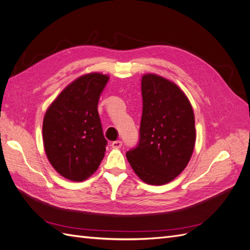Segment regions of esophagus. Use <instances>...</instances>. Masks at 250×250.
I'll list each match as a JSON object with an SVG mask.
<instances>
[{"label": "esophagus", "instance_id": "obj_1", "mask_svg": "<svg viewBox=\"0 0 250 250\" xmlns=\"http://www.w3.org/2000/svg\"><path fill=\"white\" fill-rule=\"evenodd\" d=\"M110 146H111L112 148H116V149L121 148V147H122V142H121V141H115V142H112V143L110 144Z\"/></svg>", "mask_w": 250, "mask_h": 250}]
</instances>
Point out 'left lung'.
I'll return each mask as SVG.
<instances>
[{
	"mask_svg": "<svg viewBox=\"0 0 250 250\" xmlns=\"http://www.w3.org/2000/svg\"><path fill=\"white\" fill-rule=\"evenodd\" d=\"M140 141L126 157L144 183L162 186L175 179L191 160L194 111L178 85L156 74L143 75Z\"/></svg>",
	"mask_w": 250,
	"mask_h": 250,
	"instance_id": "left-lung-1",
	"label": "left lung"
}]
</instances>
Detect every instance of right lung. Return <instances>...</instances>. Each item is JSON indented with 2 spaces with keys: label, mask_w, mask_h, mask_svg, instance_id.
I'll use <instances>...</instances> for the list:
<instances>
[{
  "label": "right lung",
  "mask_w": 250,
  "mask_h": 250,
  "mask_svg": "<svg viewBox=\"0 0 250 250\" xmlns=\"http://www.w3.org/2000/svg\"><path fill=\"white\" fill-rule=\"evenodd\" d=\"M108 75L89 73L71 82L43 117L42 141L52 167L62 177L83 181L99 168L105 140L98 102Z\"/></svg>",
  "instance_id": "add662e5"
}]
</instances>
